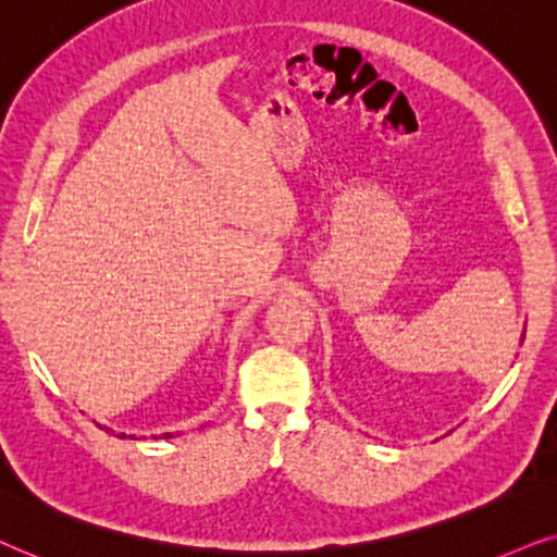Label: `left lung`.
Segmentation results:
<instances>
[{
	"label": "left lung",
	"mask_w": 557,
	"mask_h": 557,
	"mask_svg": "<svg viewBox=\"0 0 557 557\" xmlns=\"http://www.w3.org/2000/svg\"><path fill=\"white\" fill-rule=\"evenodd\" d=\"M522 341H524V331H522Z\"/></svg>",
	"instance_id": "1"
}]
</instances>
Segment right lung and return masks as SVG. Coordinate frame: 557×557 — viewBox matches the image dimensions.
Here are the masks:
<instances>
[{
	"label": "right lung",
	"instance_id": "add662e5",
	"mask_svg": "<svg viewBox=\"0 0 557 557\" xmlns=\"http://www.w3.org/2000/svg\"><path fill=\"white\" fill-rule=\"evenodd\" d=\"M119 438H127V435L119 433ZM154 438H158V435H154ZM162 438H173V433H165V435H162Z\"/></svg>",
	"mask_w": 557,
	"mask_h": 557
}]
</instances>
